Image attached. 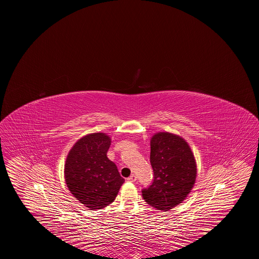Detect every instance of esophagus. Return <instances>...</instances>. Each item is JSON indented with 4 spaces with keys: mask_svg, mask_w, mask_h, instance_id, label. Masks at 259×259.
Masks as SVG:
<instances>
[{
    "mask_svg": "<svg viewBox=\"0 0 259 259\" xmlns=\"http://www.w3.org/2000/svg\"><path fill=\"white\" fill-rule=\"evenodd\" d=\"M136 179H137V177H136V175H134V174H132L131 176H129V177L127 178V180L130 181V182H134V181H136Z\"/></svg>",
    "mask_w": 259,
    "mask_h": 259,
    "instance_id": "esophagus-1",
    "label": "esophagus"
}]
</instances>
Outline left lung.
<instances>
[{"mask_svg": "<svg viewBox=\"0 0 259 259\" xmlns=\"http://www.w3.org/2000/svg\"><path fill=\"white\" fill-rule=\"evenodd\" d=\"M151 165L154 180L142 190L143 200L167 211L182 203L194 188L197 164L189 143L181 136L158 132L151 138Z\"/></svg>", "mask_w": 259, "mask_h": 259, "instance_id": "obj_1", "label": "left lung"}]
</instances>
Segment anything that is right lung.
Here are the masks:
<instances>
[{"instance_id":"add662e5","label":"right lung","mask_w":259,"mask_h":259,"mask_svg":"<svg viewBox=\"0 0 259 259\" xmlns=\"http://www.w3.org/2000/svg\"><path fill=\"white\" fill-rule=\"evenodd\" d=\"M112 139L102 132L87 134L72 145L64 164L65 183L80 203L98 210L113 203L125 179L106 154Z\"/></svg>"}]
</instances>
